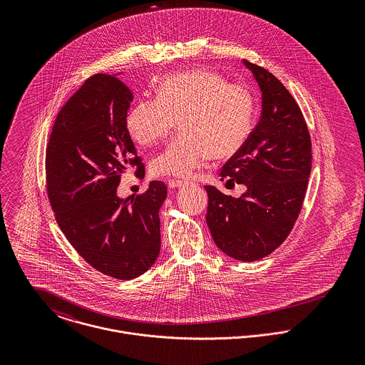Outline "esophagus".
Instances as JSON below:
<instances>
[{
	"label": "esophagus",
	"mask_w": 365,
	"mask_h": 365,
	"mask_svg": "<svg viewBox=\"0 0 365 365\" xmlns=\"http://www.w3.org/2000/svg\"><path fill=\"white\" fill-rule=\"evenodd\" d=\"M185 184H187V181H182V180H168L170 188H180V187H184Z\"/></svg>",
	"instance_id": "esophagus-1"
}]
</instances>
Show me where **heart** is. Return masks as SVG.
<instances>
[{
	"mask_svg": "<svg viewBox=\"0 0 365 365\" xmlns=\"http://www.w3.org/2000/svg\"><path fill=\"white\" fill-rule=\"evenodd\" d=\"M175 119L182 133L152 160L156 175L190 177L210 156L239 153L253 130L255 101L245 87L212 71L192 70L164 78L157 100H142L129 110L126 128L138 145L150 146Z\"/></svg>",
	"mask_w": 365,
	"mask_h": 365,
	"instance_id": "obj_1",
	"label": "heart"
}]
</instances>
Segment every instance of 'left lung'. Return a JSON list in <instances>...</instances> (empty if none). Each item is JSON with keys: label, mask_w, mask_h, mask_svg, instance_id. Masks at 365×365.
<instances>
[{"label": "left lung", "mask_w": 365, "mask_h": 365, "mask_svg": "<svg viewBox=\"0 0 365 365\" xmlns=\"http://www.w3.org/2000/svg\"><path fill=\"white\" fill-rule=\"evenodd\" d=\"M261 91V116L243 149L222 167L220 180L245 184L240 198L205 185L207 223L215 245L235 260L256 261L288 237L302 208L312 168L304 115L284 84L247 60Z\"/></svg>", "instance_id": "8db88e82"}]
</instances>
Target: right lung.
Wrapping results in <instances>:
<instances>
[{"label": "right lung", "instance_id": "1", "mask_svg": "<svg viewBox=\"0 0 365 365\" xmlns=\"http://www.w3.org/2000/svg\"><path fill=\"white\" fill-rule=\"evenodd\" d=\"M118 74L90 77L60 109L46 149V188L56 222L77 253L105 275L133 279L158 257L167 187L150 181L130 201L116 194L129 167L145 174L126 128L133 96Z\"/></svg>", "mask_w": 365, "mask_h": 365}]
</instances>
